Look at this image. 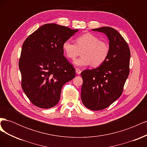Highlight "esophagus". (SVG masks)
<instances>
[{
	"instance_id": "1",
	"label": "esophagus",
	"mask_w": 147,
	"mask_h": 147,
	"mask_svg": "<svg viewBox=\"0 0 147 147\" xmlns=\"http://www.w3.org/2000/svg\"><path fill=\"white\" fill-rule=\"evenodd\" d=\"M75 71H76V73H77V74H78V75L80 74H81V72H82L81 70H80V69H78V68H76V69H75Z\"/></svg>"
}]
</instances>
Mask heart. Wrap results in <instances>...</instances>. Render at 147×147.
Masks as SVG:
<instances>
[{"label": "heart", "instance_id": "obj_1", "mask_svg": "<svg viewBox=\"0 0 147 147\" xmlns=\"http://www.w3.org/2000/svg\"><path fill=\"white\" fill-rule=\"evenodd\" d=\"M76 44L67 40L63 45L65 55L74 59L82 51L80 58L75 60L74 64L78 67L86 66L91 64L92 67H98L105 61L109 52V46L105 41L90 33H86L77 37Z\"/></svg>", "mask_w": 147, "mask_h": 147}]
</instances>
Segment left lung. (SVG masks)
I'll return each mask as SVG.
<instances>
[{
    "instance_id": "1",
    "label": "left lung",
    "mask_w": 147,
    "mask_h": 147,
    "mask_svg": "<svg viewBox=\"0 0 147 147\" xmlns=\"http://www.w3.org/2000/svg\"><path fill=\"white\" fill-rule=\"evenodd\" d=\"M104 33L109 40V52L97 68L81 73L82 103L88 109L100 110L108 107L121 95L129 74L130 50L117 30L110 27L92 29Z\"/></svg>"
}]
</instances>
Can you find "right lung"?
I'll return each instance as SVG.
<instances>
[{"instance_id":"right-lung-1","label":"right lung","mask_w":147,"mask_h":147,"mask_svg":"<svg viewBox=\"0 0 147 147\" xmlns=\"http://www.w3.org/2000/svg\"><path fill=\"white\" fill-rule=\"evenodd\" d=\"M78 29L46 24L26 39L19 68L21 86L35 106L50 109L60 99L62 88L75 77V70L64 56L63 45Z\"/></svg>"}]
</instances>
